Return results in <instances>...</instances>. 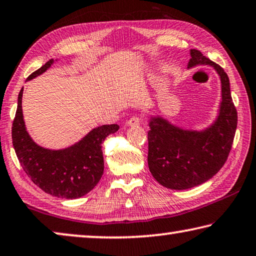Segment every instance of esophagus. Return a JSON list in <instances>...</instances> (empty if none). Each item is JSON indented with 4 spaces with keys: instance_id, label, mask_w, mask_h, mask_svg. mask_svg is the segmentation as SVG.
Wrapping results in <instances>:
<instances>
[{
    "instance_id": "obj_1",
    "label": "esophagus",
    "mask_w": 256,
    "mask_h": 256,
    "mask_svg": "<svg viewBox=\"0 0 256 256\" xmlns=\"http://www.w3.org/2000/svg\"><path fill=\"white\" fill-rule=\"evenodd\" d=\"M140 121H142L140 116H132L130 119L127 121V126H129V127H135V126H138L140 124Z\"/></svg>"
}]
</instances>
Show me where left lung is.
Segmentation results:
<instances>
[{"label": "left lung", "mask_w": 256, "mask_h": 256, "mask_svg": "<svg viewBox=\"0 0 256 256\" xmlns=\"http://www.w3.org/2000/svg\"><path fill=\"white\" fill-rule=\"evenodd\" d=\"M188 68L212 65L222 84V102L215 124L204 132L183 130L161 118H152L148 132V162L153 178L172 190H186L213 178L223 167L232 148L237 110L228 74L199 50H191Z\"/></svg>", "instance_id": "left-lung-1"}]
</instances>
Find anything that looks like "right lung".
Wrapping results in <instances>:
<instances>
[{"label": "right lung", "mask_w": 256, "mask_h": 256, "mask_svg": "<svg viewBox=\"0 0 256 256\" xmlns=\"http://www.w3.org/2000/svg\"><path fill=\"white\" fill-rule=\"evenodd\" d=\"M52 62L54 60L46 62L27 80L46 72ZM22 88L12 124V144L24 172L35 186L51 196L76 199L87 194L100 182L104 172L102 143L119 126H100L72 146L58 151L46 150L35 144L26 132L22 110Z\"/></svg>", "instance_id": "obj_1"}]
</instances>
